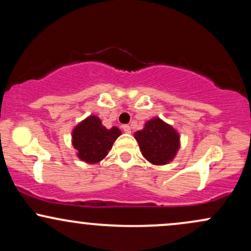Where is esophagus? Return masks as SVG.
I'll use <instances>...</instances> for the list:
<instances>
[{"label":"esophagus","instance_id":"34e87169","mask_svg":"<svg viewBox=\"0 0 251 251\" xmlns=\"http://www.w3.org/2000/svg\"><path fill=\"white\" fill-rule=\"evenodd\" d=\"M123 129H124V132H125V133H131V132H132L131 126H128V125H124Z\"/></svg>","mask_w":251,"mask_h":251}]
</instances>
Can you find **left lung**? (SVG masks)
I'll use <instances>...</instances> for the list:
<instances>
[{
	"label": "left lung",
	"instance_id": "1",
	"mask_svg": "<svg viewBox=\"0 0 251 251\" xmlns=\"http://www.w3.org/2000/svg\"><path fill=\"white\" fill-rule=\"evenodd\" d=\"M134 138L145 159L153 165L172 162L180 148L179 133L157 117L146 122L143 129L135 132Z\"/></svg>",
	"mask_w": 251,
	"mask_h": 251
}]
</instances>
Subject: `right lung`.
<instances>
[{
    "label": "right lung",
    "instance_id": "1",
    "mask_svg": "<svg viewBox=\"0 0 251 251\" xmlns=\"http://www.w3.org/2000/svg\"><path fill=\"white\" fill-rule=\"evenodd\" d=\"M122 131L113 126L106 128L97 116H89L80 122L72 131V144L80 160L96 164L102 160L113 146Z\"/></svg>",
    "mask_w": 251,
    "mask_h": 251
}]
</instances>
